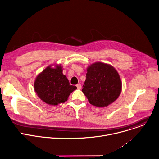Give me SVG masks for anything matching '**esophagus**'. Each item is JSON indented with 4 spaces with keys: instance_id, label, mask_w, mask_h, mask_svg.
I'll list each match as a JSON object with an SVG mask.
<instances>
[{
    "instance_id": "obj_1",
    "label": "esophagus",
    "mask_w": 159,
    "mask_h": 159,
    "mask_svg": "<svg viewBox=\"0 0 159 159\" xmlns=\"http://www.w3.org/2000/svg\"><path fill=\"white\" fill-rule=\"evenodd\" d=\"M78 89H81V84L80 83H78L77 85H76Z\"/></svg>"
}]
</instances>
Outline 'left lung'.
<instances>
[{"label": "left lung", "mask_w": 159, "mask_h": 159, "mask_svg": "<svg viewBox=\"0 0 159 159\" xmlns=\"http://www.w3.org/2000/svg\"><path fill=\"white\" fill-rule=\"evenodd\" d=\"M82 89L90 104L98 107H107L119 97L122 82L117 70L111 65L97 62L88 66Z\"/></svg>", "instance_id": "8db88e82"}]
</instances>
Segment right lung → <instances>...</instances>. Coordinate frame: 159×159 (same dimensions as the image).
Wrapping results in <instances>:
<instances>
[{"label":"right lung","instance_id":"right-lung-1","mask_svg":"<svg viewBox=\"0 0 159 159\" xmlns=\"http://www.w3.org/2000/svg\"><path fill=\"white\" fill-rule=\"evenodd\" d=\"M52 66L49 65L37 75L34 82V90L43 102L55 106L66 102L77 87L69 84L67 77L62 73L61 64Z\"/></svg>","mask_w":159,"mask_h":159}]
</instances>
